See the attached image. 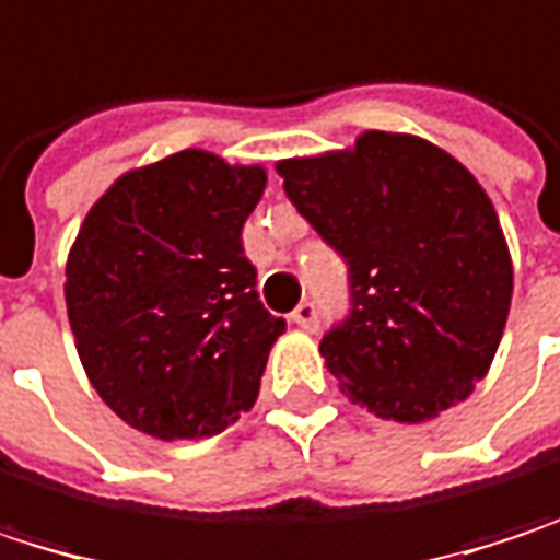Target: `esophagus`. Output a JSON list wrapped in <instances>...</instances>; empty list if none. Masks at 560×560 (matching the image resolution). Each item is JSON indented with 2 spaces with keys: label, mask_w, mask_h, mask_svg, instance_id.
<instances>
[{
  "label": "esophagus",
  "mask_w": 560,
  "mask_h": 560,
  "mask_svg": "<svg viewBox=\"0 0 560 560\" xmlns=\"http://www.w3.org/2000/svg\"><path fill=\"white\" fill-rule=\"evenodd\" d=\"M300 328H306V331H313L315 322H318V310H315V303H300L293 315H290Z\"/></svg>",
  "instance_id": "34e87169"
}]
</instances>
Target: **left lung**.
Returning a JSON list of instances; mask_svg holds the SVG:
<instances>
[{
    "instance_id": "obj_1",
    "label": "left lung",
    "mask_w": 560,
    "mask_h": 560,
    "mask_svg": "<svg viewBox=\"0 0 560 560\" xmlns=\"http://www.w3.org/2000/svg\"><path fill=\"white\" fill-rule=\"evenodd\" d=\"M277 174L351 270V315L322 338L341 393L406 425L467 399L513 303L510 245L477 176L406 131H364Z\"/></svg>"
}]
</instances>
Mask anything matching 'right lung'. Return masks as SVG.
<instances>
[{
    "instance_id": "obj_1",
    "label": "right lung",
    "mask_w": 560,
    "mask_h": 560,
    "mask_svg": "<svg viewBox=\"0 0 560 560\" xmlns=\"http://www.w3.org/2000/svg\"><path fill=\"white\" fill-rule=\"evenodd\" d=\"M260 164L199 148L121 174L67 254L63 300L80 364L131 429L212 439L247 412L287 322L254 290L242 229Z\"/></svg>"
}]
</instances>
